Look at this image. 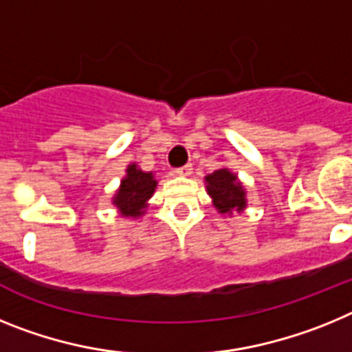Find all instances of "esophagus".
Listing matches in <instances>:
<instances>
[{"label":"esophagus","instance_id":"esophagus-1","mask_svg":"<svg viewBox=\"0 0 352 352\" xmlns=\"http://www.w3.org/2000/svg\"><path fill=\"white\" fill-rule=\"evenodd\" d=\"M174 174H178V176H190V174H192V164H186V166L174 169Z\"/></svg>","mask_w":352,"mask_h":352}]
</instances>
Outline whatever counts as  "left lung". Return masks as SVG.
<instances>
[{"instance_id": "left-lung-1", "label": "left lung", "mask_w": 352, "mask_h": 352, "mask_svg": "<svg viewBox=\"0 0 352 352\" xmlns=\"http://www.w3.org/2000/svg\"><path fill=\"white\" fill-rule=\"evenodd\" d=\"M204 182L213 206L219 213L232 214V211L241 213L247 208V192L238 176L229 169L214 170L208 174Z\"/></svg>"}]
</instances>
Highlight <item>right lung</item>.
<instances>
[{"instance_id": "obj_1", "label": "right lung", "mask_w": 352, "mask_h": 352, "mask_svg": "<svg viewBox=\"0 0 352 352\" xmlns=\"http://www.w3.org/2000/svg\"><path fill=\"white\" fill-rule=\"evenodd\" d=\"M155 188H157V179L153 173H144L139 169L138 164H130L126 167V176L121 179L120 188L113 197V204L118 208L121 217L138 219L144 214Z\"/></svg>"}]
</instances>
